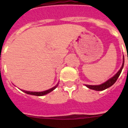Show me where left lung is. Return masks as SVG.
Here are the masks:
<instances>
[{
  "label": "left lung",
  "mask_w": 128,
  "mask_h": 128,
  "mask_svg": "<svg viewBox=\"0 0 128 128\" xmlns=\"http://www.w3.org/2000/svg\"><path fill=\"white\" fill-rule=\"evenodd\" d=\"M124 58L123 56V62H122V65L121 68H120L119 70L115 74L113 77H112L111 78H110L109 80H108L106 81H105L104 82L102 83V84H99V85H90V84H85L86 86L88 88L91 89V90H96V91H102V90H105L106 88H108L109 87L112 86L113 84L116 82V81L117 80L118 78L119 77L120 74L121 73L122 70L123 68V66H124Z\"/></svg>",
  "instance_id": "8db88e82"
}]
</instances>
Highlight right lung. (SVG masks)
<instances>
[{
    "label": "right lung",
    "instance_id": "add662e5",
    "mask_svg": "<svg viewBox=\"0 0 128 128\" xmlns=\"http://www.w3.org/2000/svg\"><path fill=\"white\" fill-rule=\"evenodd\" d=\"M58 84H59V82H58L57 84H56V86H54V87H52V88H51L50 89H48V90H45V91H43V92H30V91H26V90H21V89H20V90H22V92H25L26 94H29V95H32V96H44V95H46L47 94L50 93V92H51L52 91H53L54 89L56 88V87L58 86Z\"/></svg>",
    "mask_w": 128,
    "mask_h": 128
}]
</instances>
